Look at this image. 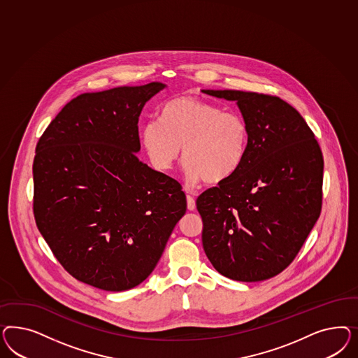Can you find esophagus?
<instances>
[{
	"instance_id": "1",
	"label": "esophagus",
	"mask_w": 358,
	"mask_h": 358,
	"mask_svg": "<svg viewBox=\"0 0 358 358\" xmlns=\"http://www.w3.org/2000/svg\"><path fill=\"white\" fill-rule=\"evenodd\" d=\"M186 192H189L187 189H185ZM186 201H187V210H190V211H194L195 210V199L193 195L187 194L186 196Z\"/></svg>"
}]
</instances>
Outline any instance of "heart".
I'll use <instances>...</instances> for the list:
<instances>
[{
    "instance_id": "1",
    "label": "heart",
    "mask_w": 358,
    "mask_h": 358,
    "mask_svg": "<svg viewBox=\"0 0 358 358\" xmlns=\"http://www.w3.org/2000/svg\"><path fill=\"white\" fill-rule=\"evenodd\" d=\"M160 120L141 130L143 147L159 171L172 169L184 147L187 180L219 184L245 159L248 126L235 113L203 99L178 97L164 105Z\"/></svg>"
}]
</instances>
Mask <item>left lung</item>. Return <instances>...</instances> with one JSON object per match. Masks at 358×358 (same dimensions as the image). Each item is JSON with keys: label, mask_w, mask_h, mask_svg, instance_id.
Returning a JSON list of instances; mask_svg holds the SVG:
<instances>
[{"label": "left lung", "mask_w": 358, "mask_h": 358, "mask_svg": "<svg viewBox=\"0 0 358 358\" xmlns=\"http://www.w3.org/2000/svg\"><path fill=\"white\" fill-rule=\"evenodd\" d=\"M202 92L236 101L248 126L241 166L196 198L203 250L227 278L268 280L293 262L320 215L323 153L303 117L281 98Z\"/></svg>", "instance_id": "1"}]
</instances>
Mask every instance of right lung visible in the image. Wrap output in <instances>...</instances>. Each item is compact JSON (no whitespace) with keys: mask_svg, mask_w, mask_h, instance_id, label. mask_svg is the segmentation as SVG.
<instances>
[{"mask_svg":"<svg viewBox=\"0 0 358 358\" xmlns=\"http://www.w3.org/2000/svg\"><path fill=\"white\" fill-rule=\"evenodd\" d=\"M162 83L84 93L48 124L34 157V217L55 257L106 292L144 281L186 213L178 181L138 159L139 115Z\"/></svg>","mask_w":358,"mask_h":358,"instance_id":"add662e5","label":"right lung"}]
</instances>
